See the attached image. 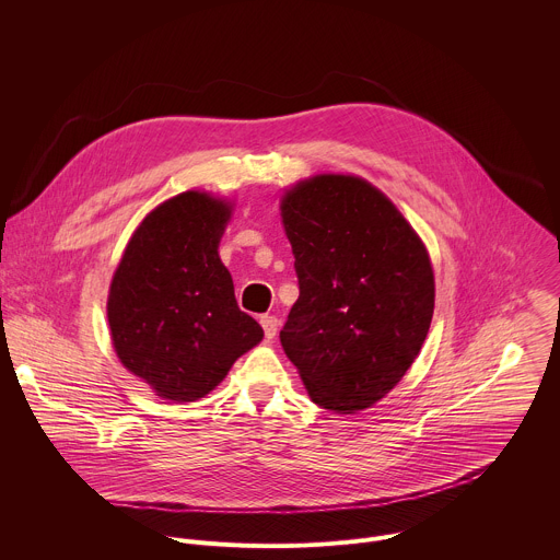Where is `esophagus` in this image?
<instances>
[{
    "label": "esophagus",
    "mask_w": 560,
    "mask_h": 560,
    "mask_svg": "<svg viewBox=\"0 0 560 560\" xmlns=\"http://www.w3.org/2000/svg\"><path fill=\"white\" fill-rule=\"evenodd\" d=\"M261 328H264L266 337L272 339V337L277 335V330H279V318L272 316V314H264V316H261Z\"/></svg>",
    "instance_id": "34e87169"
}]
</instances>
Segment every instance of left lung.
<instances>
[{
  "mask_svg": "<svg viewBox=\"0 0 560 560\" xmlns=\"http://www.w3.org/2000/svg\"><path fill=\"white\" fill-rule=\"evenodd\" d=\"M281 219L299 277L281 346L316 406L365 410L404 378L428 337V250L396 206L352 175L299 182Z\"/></svg>",
  "mask_w": 560,
  "mask_h": 560,
  "instance_id": "1",
  "label": "left lung"
}]
</instances>
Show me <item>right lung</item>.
<instances>
[{
  "mask_svg": "<svg viewBox=\"0 0 560 560\" xmlns=\"http://www.w3.org/2000/svg\"><path fill=\"white\" fill-rule=\"evenodd\" d=\"M232 206L188 190L132 232L108 292V324L124 368L156 396L190 404L214 389L264 330L238 310L219 242Z\"/></svg>",
  "mask_w": 560,
  "mask_h": 560,
  "instance_id": "1",
  "label": "right lung"
}]
</instances>
